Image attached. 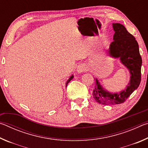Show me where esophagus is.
I'll return each mask as SVG.
<instances>
[{"mask_svg":"<svg viewBox=\"0 0 148 148\" xmlns=\"http://www.w3.org/2000/svg\"><path fill=\"white\" fill-rule=\"evenodd\" d=\"M86 70H87L86 65L84 63H82V64H80L78 65V66H77L76 71H77V72H78V73H82V72L86 71Z\"/></svg>","mask_w":148,"mask_h":148,"instance_id":"esophagus-1","label":"esophagus"}]
</instances>
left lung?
Here are the masks:
<instances>
[{
	"label": "left lung",
	"mask_w": 148,
	"mask_h": 148,
	"mask_svg": "<svg viewBox=\"0 0 148 148\" xmlns=\"http://www.w3.org/2000/svg\"><path fill=\"white\" fill-rule=\"evenodd\" d=\"M115 31L114 41L110 45L108 54L114 58H119L121 63L129 70L131 77L127 88L119 92L112 93L105 90L96 78L92 97L99 104L114 105L123 103L138 87L141 82L142 57L138 44L134 37L120 23H113Z\"/></svg>",
	"instance_id": "8db88e82"
}]
</instances>
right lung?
Wrapping results in <instances>:
<instances>
[{"instance_id":"1","label":"right lung","mask_w":148,"mask_h":148,"mask_svg":"<svg viewBox=\"0 0 148 148\" xmlns=\"http://www.w3.org/2000/svg\"><path fill=\"white\" fill-rule=\"evenodd\" d=\"M73 77H74V76H73V75H72V76L70 77V78L68 80H67V82H66V87L67 86V85H68V84L70 82H71V80H72V79L73 78Z\"/></svg>"}]
</instances>
